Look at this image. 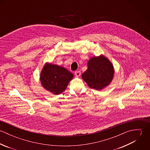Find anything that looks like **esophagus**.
Returning a JSON list of instances; mask_svg holds the SVG:
<instances>
[{
	"label": "esophagus",
	"instance_id": "esophagus-1",
	"mask_svg": "<svg viewBox=\"0 0 150 150\" xmlns=\"http://www.w3.org/2000/svg\"><path fill=\"white\" fill-rule=\"evenodd\" d=\"M74 73H75V75L77 77H79L81 75V71H76Z\"/></svg>",
	"mask_w": 150,
	"mask_h": 150
}]
</instances>
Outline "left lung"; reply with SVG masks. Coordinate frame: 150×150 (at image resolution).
<instances>
[{
	"label": "left lung",
	"instance_id": "8db88e82",
	"mask_svg": "<svg viewBox=\"0 0 150 150\" xmlns=\"http://www.w3.org/2000/svg\"><path fill=\"white\" fill-rule=\"evenodd\" d=\"M114 70L110 61L103 55L91 58L88 69L82 74L83 79L91 88L101 90L112 80Z\"/></svg>",
	"mask_w": 150,
	"mask_h": 150
}]
</instances>
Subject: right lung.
I'll use <instances>...</instances> for the list:
<instances>
[{
	"mask_svg": "<svg viewBox=\"0 0 150 150\" xmlns=\"http://www.w3.org/2000/svg\"><path fill=\"white\" fill-rule=\"evenodd\" d=\"M73 76L62 66L46 63L40 74V81L45 89L58 95L64 91Z\"/></svg>",
	"mask_w": 150,
	"mask_h": 150,
	"instance_id": "1",
	"label": "right lung"
}]
</instances>
